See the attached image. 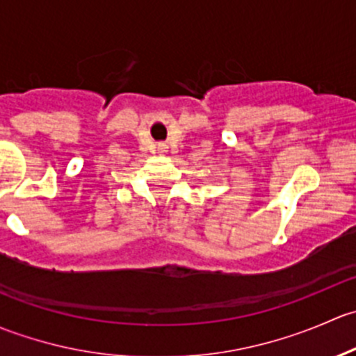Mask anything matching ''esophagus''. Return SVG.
I'll list each match as a JSON object with an SVG mask.
<instances>
[{
	"label": "esophagus",
	"instance_id": "1",
	"mask_svg": "<svg viewBox=\"0 0 356 356\" xmlns=\"http://www.w3.org/2000/svg\"><path fill=\"white\" fill-rule=\"evenodd\" d=\"M160 149H165V148H160Z\"/></svg>",
	"mask_w": 356,
	"mask_h": 356
}]
</instances>
